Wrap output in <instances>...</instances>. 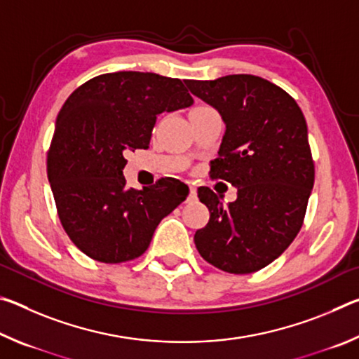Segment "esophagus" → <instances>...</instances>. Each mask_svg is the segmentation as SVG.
<instances>
[{
  "mask_svg": "<svg viewBox=\"0 0 359 359\" xmlns=\"http://www.w3.org/2000/svg\"><path fill=\"white\" fill-rule=\"evenodd\" d=\"M193 199H196V188H194L193 185H190V194H188L187 201H193Z\"/></svg>",
  "mask_w": 359,
  "mask_h": 359,
  "instance_id": "obj_1",
  "label": "esophagus"
}]
</instances>
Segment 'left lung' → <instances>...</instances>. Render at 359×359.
I'll list each match as a JSON object with an SVG mask.
<instances>
[{
  "label": "left lung",
  "mask_w": 359,
  "mask_h": 359,
  "mask_svg": "<svg viewBox=\"0 0 359 359\" xmlns=\"http://www.w3.org/2000/svg\"><path fill=\"white\" fill-rule=\"evenodd\" d=\"M185 83L226 125L210 177L238 188V199L228 205L210 188H198L210 218L194 244L218 269L257 272L287 250L306 217L315 180L306 118L285 90L258 76Z\"/></svg>",
  "instance_id": "1"
}]
</instances>
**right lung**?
Listing matches in <instances>:
<instances>
[{"label": "right lung", "mask_w": 359, "mask_h": 359, "mask_svg": "<svg viewBox=\"0 0 359 359\" xmlns=\"http://www.w3.org/2000/svg\"><path fill=\"white\" fill-rule=\"evenodd\" d=\"M193 104L180 79L155 72L101 74L69 95L47 151V177L62 226L79 250L106 264L147 250L163 218L188 187L163 177L126 188L125 151L149 149L158 114Z\"/></svg>", "instance_id": "1"}]
</instances>
